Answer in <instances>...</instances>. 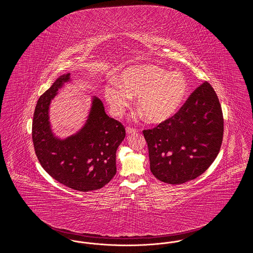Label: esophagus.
I'll use <instances>...</instances> for the list:
<instances>
[{"label":"esophagus","mask_w":253,"mask_h":253,"mask_svg":"<svg viewBox=\"0 0 253 253\" xmlns=\"http://www.w3.org/2000/svg\"><path fill=\"white\" fill-rule=\"evenodd\" d=\"M126 132H127L128 134H132V133L137 132V130H136V129H132L131 127H127V128H126Z\"/></svg>","instance_id":"esophagus-1"}]
</instances>
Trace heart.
I'll return each mask as SVG.
<instances>
[{"mask_svg": "<svg viewBox=\"0 0 253 253\" xmlns=\"http://www.w3.org/2000/svg\"><path fill=\"white\" fill-rule=\"evenodd\" d=\"M188 92V82L182 74L150 64L127 68L119 82L111 80L104 87V96L115 116H121L132 96H137L136 107L153 124L171 119L184 104Z\"/></svg>", "mask_w": 253, "mask_h": 253, "instance_id": "obj_1", "label": "heart"}]
</instances>
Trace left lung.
Masks as SVG:
<instances>
[{"mask_svg":"<svg viewBox=\"0 0 253 253\" xmlns=\"http://www.w3.org/2000/svg\"><path fill=\"white\" fill-rule=\"evenodd\" d=\"M223 133L218 96L205 82L171 119L143 131L152 173L171 185L198 177L216 158Z\"/></svg>","mask_w":253,"mask_h":253,"instance_id":"1","label":"left lung"}]
</instances>
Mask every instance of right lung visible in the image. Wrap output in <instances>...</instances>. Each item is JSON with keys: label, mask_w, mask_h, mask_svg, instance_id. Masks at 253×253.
Listing matches in <instances>:
<instances>
[{"label": "right lung", "mask_w": 253, "mask_h": 253, "mask_svg": "<svg viewBox=\"0 0 253 253\" xmlns=\"http://www.w3.org/2000/svg\"><path fill=\"white\" fill-rule=\"evenodd\" d=\"M69 81V73L60 76L37 102L32 123L35 153L42 167L55 180L76 191H96L117 172L116 153L125 137V128L109 118L102 101L94 96L84 126L65 139L55 136L49 122V105Z\"/></svg>", "instance_id": "add662e5"}]
</instances>
